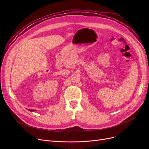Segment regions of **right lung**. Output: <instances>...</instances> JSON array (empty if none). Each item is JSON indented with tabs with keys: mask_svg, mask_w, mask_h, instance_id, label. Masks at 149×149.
<instances>
[{
	"mask_svg": "<svg viewBox=\"0 0 149 149\" xmlns=\"http://www.w3.org/2000/svg\"><path fill=\"white\" fill-rule=\"evenodd\" d=\"M29 111L31 112H33V111H36V110H33V109H29Z\"/></svg>",
	"mask_w": 149,
	"mask_h": 149,
	"instance_id": "obj_1",
	"label": "right lung"
}]
</instances>
